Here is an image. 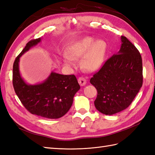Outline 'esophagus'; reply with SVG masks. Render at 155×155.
Instances as JSON below:
<instances>
[{
  "label": "esophagus",
  "instance_id": "1",
  "mask_svg": "<svg viewBox=\"0 0 155 155\" xmlns=\"http://www.w3.org/2000/svg\"><path fill=\"white\" fill-rule=\"evenodd\" d=\"M86 79L83 78V77H80L78 78V82L79 84H80V85H81V86H84V85H85V84H86Z\"/></svg>",
  "mask_w": 155,
  "mask_h": 155
}]
</instances>
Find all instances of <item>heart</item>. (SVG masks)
<instances>
[{
  "mask_svg": "<svg viewBox=\"0 0 155 155\" xmlns=\"http://www.w3.org/2000/svg\"><path fill=\"white\" fill-rule=\"evenodd\" d=\"M107 52V45L104 41L85 37L71 44L68 55L64 56V62L68 66H73L74 59L84 58L83 67L88 71H95L103 66Z\"/></svg>",
  "mask_w": 155,
  "mask_h": 155,
  "instance_id": "obj_1",
  "label": "heart"
}]
</instances>
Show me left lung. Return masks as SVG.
Listing matches in <instances>:
<instances>
[{
  "mask_svg": "<svg viewBox=\"0 0 155 155\" xmlns=\"http://www.w3.org/2000/svg\"><path fill=\"white\" fill-rule=\"evenodd\" d=\"M121 46L116 54L90 79L97 91L95 108L105 115L127 109L143 85V63L137 48L121 36Z\"/></svg>",
  "mask_w": 155,
  "mask_h": 155,
  "instance_id": "obj_1",
  "label": "left lung"
}]
</instances>
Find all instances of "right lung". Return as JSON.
<instances>
[{"label": "right lung", "mask_w": 155, "mask_h": 155, "mask_svg": "<svg viewBox=\"0 0 155 155\" xmlns=\"http://www.w3.org/2000/svg\"><path fill=\"white\" fill-rule=\"evenodd\" d=\"M40 41V38L30 40L16 57L13 64V87L22 105L30 113L44 118L58 119L70 110L80 86L74 75H62L54 71L42 83H26L20 74V58Z\"/></svg>", "instance_id": "1"}]
</instances>
